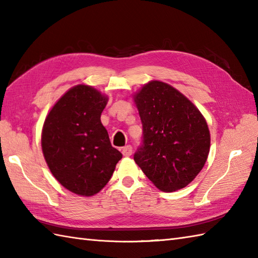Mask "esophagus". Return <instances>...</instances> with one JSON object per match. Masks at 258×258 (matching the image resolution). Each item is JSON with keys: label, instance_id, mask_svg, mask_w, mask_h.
Here are the masks:
<instances>
[{"label": "esophagus", "instance_id": "esophagus-1", "mask_svg": "<svg viewBox=\"0 0 258 258\" xmlns=\"http://www.w3.org/2000/svg\"><path fill=\"white\" fill-rule=\"evenodd\" d=\"M122 154H123L124 156H126V157L132 155V146H131V145H126V146L122 147Z\"/></svg>", "mask_w": 258, "mask_h": 258}]
</instances>
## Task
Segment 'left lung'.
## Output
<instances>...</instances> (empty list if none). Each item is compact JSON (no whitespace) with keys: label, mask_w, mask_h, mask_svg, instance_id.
I'll use <instances>...</instances> for the list:
<instances>
[{"label":"left lung","mask_w":258,"mask_h":258,"mask_svg":"<svg viewBox=\"0 0 258 258\" xmlns=\"http://www.w3.org/2000/svg\"><path fill=\"white\" fill-rule=\"evenodd\" d=\"M143 145L134 161L163 191L187 186L204 167L211 134L200 109L175 87L151 81L135 93Z\"/></svg>","instance_id":"1"}]
</instances>
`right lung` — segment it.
Returning a JSON list of instances; mask_svg holds the SVG:
<instances>
[{
  "instance_id": "1",
  "label": "right lung",
  "mask_w": 258,
  "mask_h": 258,
  "mask_svg": "<svg viewBox=\"0 0 258 258\" xmlns=\"http://www.w3.org/2000/svg\"><path fill=\"white\" fill-rule=\"evenodd\" d=\"M107 101L94 87L75 85L54 104L43 124L41 143L47 166L74 194H97L122 158L101 122Z\"/></svg>"
}]
</instances>
